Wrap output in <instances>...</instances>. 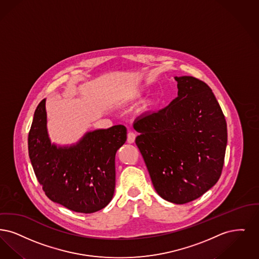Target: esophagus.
<instances>
[{
    "mask_svg": "<svg viewBox=\"0 0 259 259\" xmlns=\"http://www.w3.org/2000/svg\"><path fill=\"white\" fill-rule=\"evenodd\" d=\"M135 137H136V135H135V133H133V132H130V133L127 134V138H126V141H127V143H130V144L134 143V142L135 141Z\"/></svg>",
    "mask_w": 259,
    "mask_h": 259,
    "instance_id": "34e87169",
    "label": "esophagus"
}]
</instances>
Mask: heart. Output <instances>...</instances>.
<instances>
[{
  "label": "heart",
  "instance_id": "b5f03b06",
  "mask_svg": "<svg viewBox=\"0 0 259 259\" xmlns=\"http://www.w3.org/2000/svg\"><path fill=\"white\" fill-rule=\"evenodd\" d=\"M143 90L141 88H135L130 91L124 97V101H133L138 100L142 97ZM153 108V103L151 101H144L141 105V110L143 112H149Z\"/></svg>",
  "mask_w": 259,
  "mask_h": 259
}]
</instances>
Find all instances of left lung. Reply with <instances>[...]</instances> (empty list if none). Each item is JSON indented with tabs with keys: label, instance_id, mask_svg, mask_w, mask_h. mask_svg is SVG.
<instances>
[{
	"label": "left lung",
	"instance_id": "8db88e82",
	"mask_svg": "<svg viewBox=\"0 0 259 259\" xmlns=\"http://www.w3.org/2000/svg\"><path fill=\"white\" fill-rule=\"evenodd\" d=\"M178 97L134 123L135 143L153 186L164 200L185 204L220 179L227 144L225 115L211 88L192 76H175Z\"/></svg>",
	"mask_w": 259,
	"mask_h": 259
}]
</instances>
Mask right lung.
<instances>
[{"instance_id": "add662e5", "label": "right lung", "mask_w": 259, "mask_h": 259, "mask_svg": "<svg viewBox=\"0 0 259 259\" xmlns=\"http://www.w3.org/2000/svg\"><path fill=\"white\" fill-rule=\"evenodd\" d=\"M46 100L37 105L28 137L29 157L47 197L73 212H98L112 200L115 156L126 140L122 124L87 132L71 145L52 143Z\"/></svg>"}]
</instances>
